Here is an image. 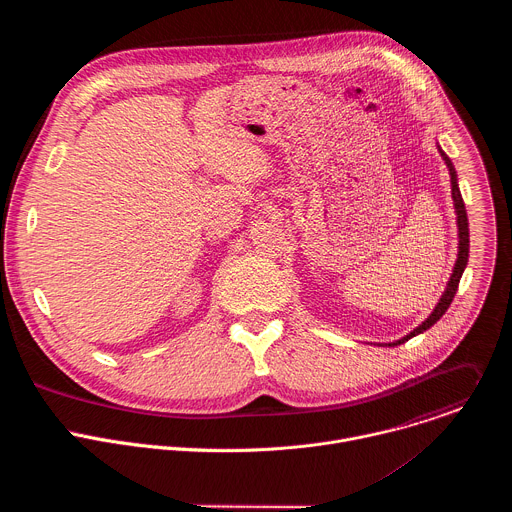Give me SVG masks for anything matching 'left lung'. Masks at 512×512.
<instances>
[{
	"instance_id": "left-lung-1",
	"label": "left lung",
	"mask_w": 512,
	"mask_h": 512,
	"mask_svg": "<svg viewBox=\"0 0 512 512\" xmlns=\"http://www.w3.org/2000/svg\"><path fill=\"white\" fill-rule=\"evenodd\" d=\"M440 154H442V158H444L446 166L450 168V178H452V198H454V206H456V214H458V237H460L458 261H456V265H454V273H452V277H450V281H448V287H446V291H444V296H442V300H440V302H437V306H435V310L431 312V316H429L423 324H419L413 332H409V334H407V336H403L401 340L393 342V346L403 344V342H407L409 338H413V336H417V334L425 332L427 328H431L437 320H440V318L448 312V308H450V304H452V300H454V296H456V291H458L460 277H462V273H464V269H466V265H468L470 233H468V214H466V206H464V200H462V194H460V188H458L456 168H454L452 160H450L442 150H440ZM389 346H391V344H389Z\"/></svg>"
}]
</instances>
